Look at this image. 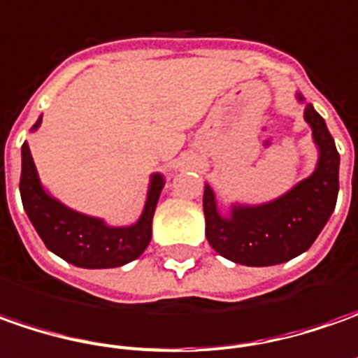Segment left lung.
<instances>
[{
    "instance_id": "obj_1",
    "label": "left lung",
    "mask_w": 358,
    "mask_h": 358,
    "mask_svg": "<svg viewBox=\"0 0 358 358\" xmlns=\"http://www.w3.org/2000/svg\"><path fill=\"white\" fill-rule=\"evenodd\" d=\"M297 99L303 101L301 94ZM319 162L309 178L262 206H234L229 216L217 212L214 190L203 188L206 238L222 257L240 265H278L307 252L325 228L339 194V152L323 117L305 106Z\"/></svg>"
}]
</instances>
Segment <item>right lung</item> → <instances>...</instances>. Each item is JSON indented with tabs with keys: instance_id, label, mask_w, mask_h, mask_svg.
Here are the masks:
<instances>
[{
	"instance_id": "1",
	"label": "right lung",
	"mask_w": 358,
	"mask_h": 358,
	"mask_svg": "<svg viewBox=\"0 0 358 358\" xmlns=\"http://www.w3.org/2000/svg\"><path fill=\"white\" fill-rule=\"evenodd\" d=\"M39 124L41 118L33 124V130ZM162 188L164 178L152 174L141 220L134 226L113 228L103 220L79 214L49 196L39 182L29 144L23 142L21 146L19 192L23 208L47 250L77 267L106 269L136 259L152 238V216Z\"/></svg>"
}]
</instances>
